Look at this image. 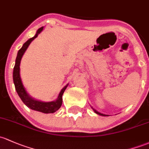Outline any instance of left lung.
<instances>
[{"label": "left lung", "instance_id": "left-lung-1", "mask_svg": "<svg viewBox=\"0 0 149 149\" xmlns=\"http://www.w3.org/2000/svg\"><path fill=\"white\" fill-rule=\"evenodd\" d=\"M91 109H93V111H94L95 113L96 114H98V115H100V116H109V115H106V114H103V113H100V112H98V111H97L96 110H95L94 109H93V107H91Z\"/></svg>", "mask_w": 149, "mask_h": 149}]
</instances>
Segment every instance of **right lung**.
I'll list each match as a JSON object with an SVG mask.
<instances>
[{
  "label": "right lung",
  "mask_w": 149,
  "mask_h": 149,
  "mask_svg": "<svg viewBox=\"0 0 149 149\" xmlns=\"http://www.w3.org/2000/svg\"><path fill=\"white\" fill-rule=\"evenodd\" d=\"M43 27H41L38 30L36 35L33 38H31L29 39L23 45L21 49L18 51L16 59H15V63L13 68V83L14 85H15L17 93H18V95H19L22 101L24 103V104L26 106H28L29 109H32V110L37 111L39 112L44 113H52L56 112V111L58 110L61 108V106L63 102L62 95L63 94L65 89H66L67 86H68V84L61 89V92L59 93L58 96V98L55 101H50V102H44V101H38V100L35 99V98H32L29 94L26 88L23 86V82L21 81V76H20V64H21L22 57H23L24 53L26 52V49L28 48L30 43L38 36V34L43 31Z\"/></svg>",
  "instance_id": "add662e5"
}]
</instances>
